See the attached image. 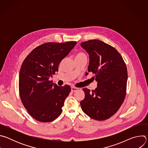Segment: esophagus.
I'll list each match as a JSON object with an SVG mask.
<instances>
[{
	"label": "esophagus",
	"instance_id": "obj_1",
	"mask_svg": "<svg viewBox=\"0 0 148 148\" xmlns=\"http://www.w3.org/2000/svg\"><path fill=\"white\" fill-rule=\"evenodd\" d=\"M79 88H77V87H72L71 88V92H75V91H77Z\"/></svg>",
	"mask_w": 148,
	"mask_h": 148
}]
</instances>
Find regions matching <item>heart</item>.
<instances>
[{
    "label": "heart",
    "mask_w": 148,
    "mask_h": 148,
    "mask_svg": "<svg viewBox=\"0 0 148 148\" xmlns=\"http://www.w3.org/2000/svg\"><path fill=\"white\" fill-rule=\"evenodd\" d=\"M86 57V56L85 54H84V53H82V52L78 53H77V54L75 55V57Z\"/></svg>",
    "instance_id": "obj_1"
}]
</instances>
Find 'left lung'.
Listing matches in <instances>:
<instances>
[{"label":"left lung","instance_id":"1","mask_svg":"<svg viewBox=\"0 0 148 148\" xmlns=\"http://www.w3.org/2000/svg\"><path fill=\"white\" fill-rule=\"evenodd\" d=\"M81 46L89 54L88 71L95 75L98 82L94 90L82 89L85 98L80 102L82 110L94 119L106 120L118 111L125 99L127 68L119 52L102 41L90 40Z\"/></svg>","mask_w":148,"mask_h":148}]
</instances>
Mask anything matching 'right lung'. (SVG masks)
Wrapping results in <instances>:
<instances>
[{
  "label": "right lung",
  "instance_id": "add662e5",
  "mask_svg": "<svg viewBox=\"0 0 148 148\" xmlns=\"http://www.w3.org/2000/svg\"><path fill=\"white\" fill-rule=\"evenodd\" d=\"M76 44V41L46 43L33 49L23 61L19 74L20 97L37 121L51 122L61 114L71 87H59L49 78L58 71L60 62Z\"/></svg>",
  "mask_w": 148,
  "mask_h": 148
}]
</instances>
